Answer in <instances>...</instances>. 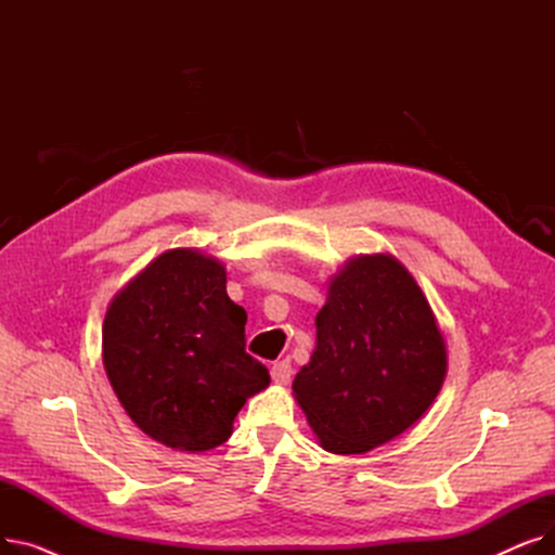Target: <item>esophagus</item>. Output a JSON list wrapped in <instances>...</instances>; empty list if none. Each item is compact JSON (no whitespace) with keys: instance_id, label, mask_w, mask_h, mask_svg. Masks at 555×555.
Here are the masks:
<instances>
[{"instance_id":"34e87169","label":"esophagus","mask_w":555,"mask_h":555,"mask_svg":"<svg viewBox=\"0 0 555 555\" xmlns=\"http://www.w3.org/2000/svg\"><path fill=\"white\" fill-rule=\"evenodd\" d=\"M272 380L276 383V385H287L289 383V377H293V362L289 360H281V362H276L274 366H272Z\"/></svg>"}]
</instances>
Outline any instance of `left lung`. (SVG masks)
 <instances>
[{
  "label": "left lung",
  "instance_id": "8db88e82",
  "mask_svg": "<svg viewBox=\"0 0 555 555\" xmlns=\"http://www.w3.org/2000/svg\"><path fill=\"white\" fill-rule=\"evenodd\" d=\"M446 344L421 287L389 254L358 256L317 314L295 396L319 443L362 454L414 425L441 391Z\"/></svg>",
  "mask_w": 555,
  "mask_h": 555
}]
</instances>
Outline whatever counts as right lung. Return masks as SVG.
Segmentation results:
<instances>
[{"label": "right lung", "mask_w": 555, "mask_h": 555, "mask_svg": "<svg viewBox=\"0 0 555 555\" xmlns=\"http://www.w3.org/2000/svg\"><path fill=\"white\" fill-rule=\"evenodd\" d=\"M247 312L227 297L220 262L170 249L107 308L103 364L128 416L186 452L222 446L270 373L245 351Z\"/></svg>", "instance_id": "add662e5"}]
</instances>
